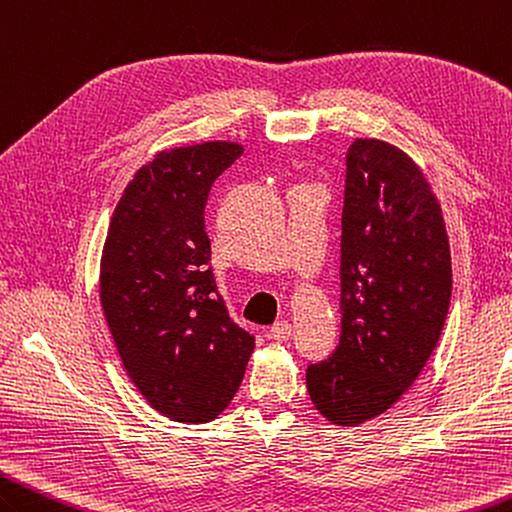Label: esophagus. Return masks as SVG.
Segmentation results:
<instances>
[{
	"label": "esophagus",
	"instance_id": "esophagus-1",
	"mask_svg": "<svg viewBox=\"0 0 512 512\" xmlns=\"http://www.w3.org/2000/svg\"><path fill=\"white\" fill-rule=\"evenodd\" d=\"M269 335H271V339H276V342H289L291 335H293V328L287 320H280V322L271 326Z\"/></svg>",
	"mask_w": 512,
	"mask_h": 512
}]
</instances>
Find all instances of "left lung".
<instances>
[{"instance_id":"left-lung-1","label":"left lung","mask_w":512,"mask_h":512,"mask_svg":"<svg viewBox=\"0 0 512 512\" xmlns=\"http://www.w3.org/2000/svg\"><path fill=\"white\" fill-rule=\"evenodd\" d=\"M342 335L306 368L328 420L383 414L434 352L451 300L445 221L425 175L403 151L355 140L346 153L342 210Z\"/></svg>"}]
</instances>
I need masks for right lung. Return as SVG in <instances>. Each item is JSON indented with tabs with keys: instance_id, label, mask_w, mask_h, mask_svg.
<instances>
[{
	"instance_id": "add662e5",
	"label": "right lung",
	"mask_w": 512,
	"mask_h": 512,
	"mask_svg": "<svg viewBox=\"0 0 512 512\" xmlns=\"http://www.w3.org/2000/svg\"><path fill=\"white\" fill-rule=\"evenodd\" d=\"M243 149L208 142L138 170L111 217L100 300L129 377L157 412L208 423L232 401L254 350L214 282L203 210Z\"/></svg>"
}]
</instances>
